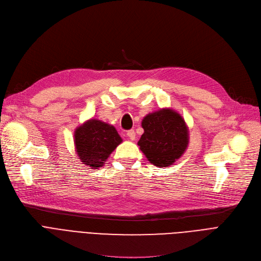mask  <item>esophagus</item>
<instances>
[{"label":"esophagus","mask_w":261,"mask_h":261,"mask_svg":"<svg viewBox=\"0 0 261 261\" xmlns=\"http://www.w3.org/2000/svg\"><path fill=\"white\" fill-rule=\"evenodd\" d=\"M127 135H128V138H129L131 141H134V140H135V131H134L133 129L128 130V131H127Z\"/></svg>","instance_id":"34e87169"}]
</instances>
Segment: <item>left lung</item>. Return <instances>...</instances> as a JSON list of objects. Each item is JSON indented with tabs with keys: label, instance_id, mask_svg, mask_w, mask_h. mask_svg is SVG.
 I'll use <instances>...</instances> for the list:
<instances>
[{
	"label": "left lung",
	"instance_id": "left-lung-1",
	"mask_svg": "<svg viewBox=\"0 0 261 261\" xmlns=\"http://www.w3.org/2000/svg\"><path fill=\"white\" fill-rule=\"evenodd\" d=\"M144 133L138 145L148 161L167 167L179 159L188 145V131L180 114L169 109L148 114L142 121Z\"/></svg>",
	"mask_w": 261,
	"mask_h": 261
}]
</instances>
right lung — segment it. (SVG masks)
Masks as SVG:
<instances>
[{
  "label": "right lung",
  "instance_id": "obj_1",
  "mask_svg": "<svg viewBox=\"0 0 261 261\" xmlns=\"http://www.w3.org/2000/svg\"><path fill=\"white\" fill-rule=\"evenodd\" d=\"M120 143L116 129L100 120L91 119L75 131L77 154L93 169L101 167Z\"/></svg>",
  "mask_w": 261,
  "mask_h": 261
}]
</instances>
